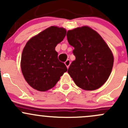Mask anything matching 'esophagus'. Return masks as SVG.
<instances>
[{"label":"esophagus","mask_w":128,"mask_h":128,"mask_svg":"<svg viewBox=\"0 0 128 128\" xmlns=\"http://www.w3.org/2000/svg\"><path fill=\"white\" fill-rule=\"evenodd\" d=\"M65 64H66V66L67 68H69V66H70V60H69V59H68V60L65 62Z\"/></svg>","instance_id":"esophagus-1"}]
</instances>
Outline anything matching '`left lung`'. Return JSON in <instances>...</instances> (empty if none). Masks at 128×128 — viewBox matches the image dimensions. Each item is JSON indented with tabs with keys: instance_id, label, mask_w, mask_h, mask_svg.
Instances as JSON below:
<instances>
[{
	"instance_id": "8db88e82",
	"label": "left lung",
	"mask_w": 128,
	"mask_h": 128,
	"mask_svg": "<svg viewBox=\"0 0 128 128\" xmlns=\"http://www.w3.org/2000/svg\"><path fill=\"white\" fill-rule=\"evenodd\" d=\"M69 44L74 48L76 60L68 72L80 88L94 90L108 80L114 62L113 54L105 41L90 27H78L67 33Z\"/></svg>"
}]
</instances>
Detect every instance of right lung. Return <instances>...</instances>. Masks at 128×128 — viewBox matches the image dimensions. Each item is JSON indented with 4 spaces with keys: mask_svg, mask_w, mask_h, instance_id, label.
Here are the masks:
<instances>
[{
    "mask_svg": "<svg viewBox=\"0 0 128 128\" xmlns=\"http://www.w3.org/2000/svg\"><path fill=\"white\" fill-rule=\"evenodd\" d=\"M66 30L51 26L31 38L26 44L21 58L24 79L33 88L45 92L55 86L68 70L58 58L55 48L64 40Z\"/></svg>",
    "mask_w": 128,
    "mask_h": 128,
    "instance_id": "obj_1",
    "label": "right lung"
}]
</instances>
